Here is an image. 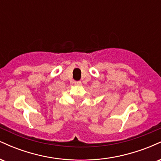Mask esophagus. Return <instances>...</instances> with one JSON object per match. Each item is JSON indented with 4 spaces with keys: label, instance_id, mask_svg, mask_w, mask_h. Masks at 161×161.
<instances>
[{
    "label": "esophagus",
    "instance_id": "esophagus-1",
    "mask_svg": "<svg viewBox=\"0 0 161 161\" xmlns=\"http://www.w3.org/2000/svg\"><path fill=\"white\" fill-rule=\"evenodd\" d=\"M75 85H76V86H80V85H82V82H81V81H75Z\"/></svg>",
    "mask_w": 161,
    "mask_h": 161
}]
</instances>
